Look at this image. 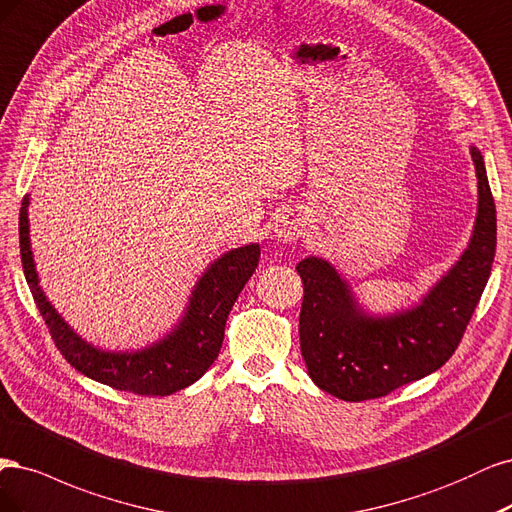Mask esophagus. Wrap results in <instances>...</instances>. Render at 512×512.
I'll list each match as a JSON object with an SVG mask.
<instances>
[{
	"label": "esophagus",
	"mask_w": 512,
	"mask_h": 512,
	"mask_svg": "<svg viewBox=\"0 0 512 512\" xmlns=\"http://www.w3.org/2000/svg\"><path fill=\"white\" fill-rule=\"evenodd\" d=\"M274 234L280 242H285V244L300 240L304 234V219L300 217V214H293V212L283 214L274 227Z\"/></svg>",
	"instance_id": "34e87169"
}]
</instances>
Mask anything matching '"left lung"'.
<instances>
[{
  "mask_svg": "<svg viewBox=\"0 0 512 512\" xmlns=\"http://www.w3.org/2000/svg\"><path fill=\"white\" fill-rule=\"evenodd\" d=\"M470 155L478 180L472 236L417 304L374 315L327 259L310 255L295 266L304 283L300 349L319 389L344 402L374 400L436 372L455 353L496 257V204L485 159L474 144Z\"/></svg>",
  "mask_w": 512,
  "mask_h": 512,
  "instance_id": "8db88e82",
  "label": "left lung"
}]
</instances>
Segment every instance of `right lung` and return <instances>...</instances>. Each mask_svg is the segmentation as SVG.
<instances>
[{
	"label": "right lung",
	"instance_id": "right-lung-1",
	"mask_svg": "<svg viewBox=\"0 0 512 512\" xmlns=\"http://www.w3.org/2000/svg\"><path fill=\"white\" fill-rule=\"evenodd\" d=\"M19 242L27 285L61 355L93 381L138 395H172L200 381L219 357L229 310L259 263L257 242L223 253L197 278L183 317L166 336L138 351H106L74 332L40 287L29 236V195L21 204Z\"/></svg>",
	"mask_w": 512,
	"mask_h": 512
}]
</instances>
